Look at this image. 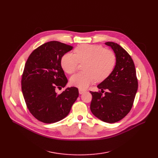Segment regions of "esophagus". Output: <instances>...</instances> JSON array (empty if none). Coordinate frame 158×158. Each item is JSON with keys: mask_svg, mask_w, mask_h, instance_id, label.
Here are the masks:
<instances>
[{"mask_svg": "<svg viewBox=\"0 0 158 158\" xmlns=\"http://www.w3.org/2000/svg\"><path fill=\"white\" fill-rule=\"evenodd\" d=\"M79 92L80 94H82L85 92V91L83 90V89H79Z\"/></svg>", "mask_w": 158, "mask_h": 158, "instance_id": "34e87169", "label": "esophagus"}]
</instances>
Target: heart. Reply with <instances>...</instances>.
I'll use <instances>...</instances> for the list:
<instances>
[{
  "mask_svg": "<svg viewBox=\"0 0 158 158\" xmlns=\"http://www.w3.org/2000/svg\"><path fill=\"white\" fill-rule=\"evenodd\" d=\"M79 63H85L84 72L72 76L70 83L73 86L86 89L95 80L101 82L108 77L114 69L116 57L111 51L104 49L101 45L85 44L75 49V54H64L61 61L63 70L69 74L77 70Z\"/></svg>",
  "mask_w": 158,
  "mask_h": 158,
  "instance_id": "b5f03b06",
  "label": "heart"
}]
</instances>
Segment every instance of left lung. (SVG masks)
<instances>
[{
    "instance_id": "obj_1",
    "label": "left lung",
    "mask_w": 158,
    "mask_h": 158,
    "mask_svg": "<svg viewBox=\"0 0 158 158\" xmlns=\"http://www.w3.org/2000/svg\"><path fill=\"white\" fill-rule=\"evenodd\" d=\"M115 54L116 64L111 73L97 87L104 92H90L92 100L90 110L97 118L107 123H115L129 113L138 89L136 69L131 56L120 45L105 43Z\"/></svg>"
}]
</instances>
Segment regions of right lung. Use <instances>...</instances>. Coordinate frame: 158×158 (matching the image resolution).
Wrapping results in <instances>:
<instances>
[{
  "mask_svg": "<svg viewBox=\"0 0 158 158\" xmlns=\"http://www.w3.org/2000/svg\"><path fill=\"white\" fill-rule=\"evenodd\" d=\"M73 47L57 41L41 45L29 56L25 65L22 91L30 113L46 123L60 121L67 116L79 96L76 87L57 94L56 89L68 82L61 67L62 57Z\"/></svg>",
  "mask_w": 158,
  "mask_h": 158,
  "instance_id": "add662e5",
  "label": "right lung"
}]
</instances>
